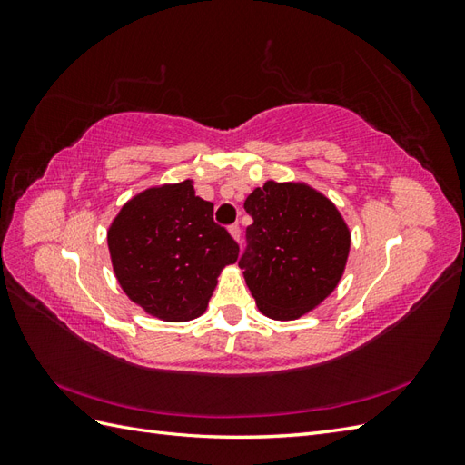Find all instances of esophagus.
<instances>
[{"mask_svg":"<svg viewBox=\"0 0 465 465\" xmlns=\"http://www.w3.org/2000/svg\"><path fill=\"white\" fill-rule=\"evenodd\" d=\"M229 232H231V236L234 238V241L238 242L241 241V227H238V224H232V227L229 229Z\"/></svg>","mask_w":465,"mask_h":465,"instance_id":"34e87169","label":"esophagus"}]
</instances>
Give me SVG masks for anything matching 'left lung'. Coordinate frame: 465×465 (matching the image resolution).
Returning a JSON list of instances; mask_svg holds the SVG:
<instances>
[{"instance_id":"obj_1","label":"left lung","mask_w":465,"mask_h":465,"mask_svg":"<svg viewBox=\"0 0 465 465\" xmlns=\"http://www.w3.org/2000/svg\"><path fill=\"white\" fill-rule=\"evenodd\" d=\"M244 209L254 219L250 246L238 265L272 320H297L335 291L345 272L351 231L340 209L306 182L267 180Z\"/></svg>"}]
</instances>
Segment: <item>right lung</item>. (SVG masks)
<instances>
[{"label": "right lung", "instance_id": "1", "mask_svg": "<svg viewBox=\"0 0 465 465\" xmlns=\"http://www.w3.org/2000/svg\"><path fill=\"white\" fill-rule=\"evenodd\" d=\"M106 241L122 291L164 322L202 316L217 277L238 260V244L213 223V203L195 195L190 178L135 193Z\"/></svg>", "mask_w": 465, "mask_h": 465}]
</instances>
